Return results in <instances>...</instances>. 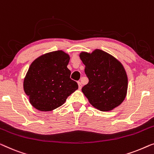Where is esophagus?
Returning a JSON list of instances; mask_svg holds the SVG:
<instances>
[{"label": "esophagus", "instance_id": "34e87169", "mask_svg": "<svg viewBox=\"0 0 154 154\" xmlns=\"http://www.w3.org/2000/svg\"><path fill=\"white\" fill-rule=\"evenodd\" d=\"M78 84H79V89H80V90H81V89L82 88V84H81V82H80V81H79V82H78Z\"/></svg>", "mask_w": 154, "mask_h": 154}]
</instances>
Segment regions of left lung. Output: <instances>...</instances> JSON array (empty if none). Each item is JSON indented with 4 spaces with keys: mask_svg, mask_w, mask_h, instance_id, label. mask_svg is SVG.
<instances>
[{
    "mask_svg": "<svg viewBox=\"0 0 154 154\" xmlns=\"http://www.w3.org/2000/svg\"><path fill=\"white\" fill-rule=\"evenodd\" d=\"M89 82L82 92L90 103L101 111H109L125 99L128 79L122 64L114 57L97 49L80 55Z\"/></svg>",
    "mask_w": 154,
    "mask_h": 154,
    "instance_id": "8db88e82",
    "label": "left lung"
}]
</instances>
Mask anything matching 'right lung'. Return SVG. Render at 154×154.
<instances>
[{
  "mask_svg": "<svg viewBox=\"0 0 154 154\" xmlns=\"http://www.w3.org/2000/svg\"><path fill=\"white\" fill-rule=\"evenodd\" d=\"M70 57L62 51L42 55L31 64L23 81L24 92L37 110L51 111L63 104L79 85L70 79Z\"/></svg>",
  "mask_w": 154,
  "mask_h": 154,
  "instance_id": "right-lung-1",
  "label": "right lung"
}]
</instances>
